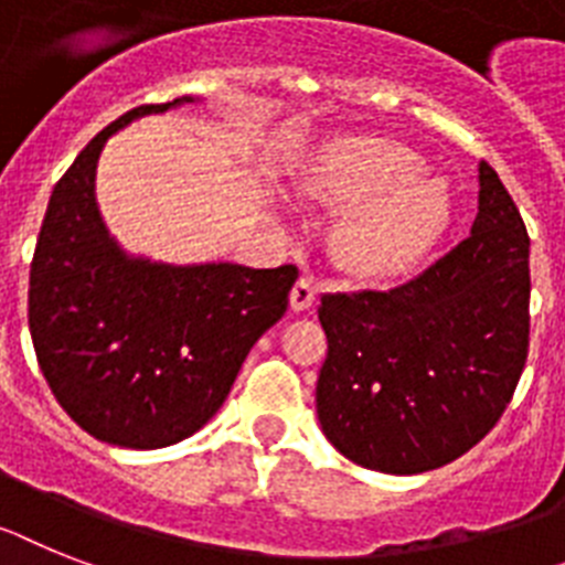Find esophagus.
<instances>
[{
    "instance_id": "1",
    "label": "esophagus",
    "mask_w": 565,
    "mask_h": 565,
    "mask_svg": "<svg viewBox=\"0 0 565 565\" xmlns=\"http://www.w3.org/2000/svg\"><path fill=\"white\" fill-rule=\"evenodd\" d=\"M316 296H319V287L312 284V278H298L296 287L290 292V307L296 312H305L316 305Z\"/></svg>"
}]
</instances>
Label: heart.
Here are the masks:
<instances>
[{"mask_svg": "<svg viewBox=\"0 0 565 565\" xmlns=\"http://www.w3.org/2000/svg\"><path fill=\"white\" fill-rule=\"evenodd\" d=\"M422 158L387 137H348L307 160L292 178L305 201L348 206L333 253L355 278H387L414 267L451 224V192L422 178Z\"/></svg>", "mask_w": 565, "mask_h": 565, "instance_id": "b5f03b06", "label": "heart"}]
</instances>
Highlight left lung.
Here are the masks:
<instances>
[{
  "label": "left lung",
  "mask_w": 565,
  "mask_h": 565,
  "mask_svg": "<svg viewBox=\"0 0 565 565\" xmlns=\"http://www.w3.org/2000/svg\"><path fill=\"white\" fill-rule=\"evenodd\" d=\"M529 232L480 163L471 235L387 292L321 298V430L355 466L422 473L471 451L514 396L529 355Z\"/></svg>",
  "instance_id": "obj_1"
}]
</instances>
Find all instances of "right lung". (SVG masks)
Instances as JSON below:
<instances>
[{
	"label": "right lung",
	"mask_w": 565,
	"mask_h": 565,
	"mask_svg": "<svg viewBox=\"0 0 565 565\" xmlns=\"http://www.w3.org/2000/svg\"><path fill=\"white\" fill-rule=\"evenodd\" d=\"M180 103L192 97L131 108L79 151L31 260L28 327L51 393L94 439L137 451L180 443L217 414L298 278L292 264H151L108 235L94 198L99 151L131 120Z\"/></svg>",
	"instance_id": "obj_1"
}]
</instances>
